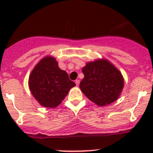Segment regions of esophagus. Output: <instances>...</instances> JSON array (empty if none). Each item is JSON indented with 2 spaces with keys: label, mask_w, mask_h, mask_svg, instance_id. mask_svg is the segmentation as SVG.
<instances>
[{
  "label": "esophagus",
  "mask_w": 153,
  "mask_h": 153,
  "mask_svg": "<svg viewBox=\"0 0 153 153\" xmlns=\"http://www.w3.org/2000/svg\"><path fill=\"white\" fill-rule=\"evenodd\" d=\"M75 84H76L77 86L79 85V84H80V81H79V80H78V79L75 80Z\"/></svg>",
  "instance_id": "obj_1"
}]
</instances>
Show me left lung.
<instances>
[{
	"instance_id": "8db88e82",
	"label": "left lung",
	"mask_w": 153,
	"mask_h": 153,
	"mask_svg": "<svg viewBox=\"0 0 153 153\" xmlns=\"http://www.w3.org/2000/svg\"><path fill=\"white\" fill-rule=\"evenodd\" d=\"M82 72L84 78L80 83V88L91 101L104 106L119 98L124 78L121 72L107 60L87 63Z\"/></svg>"
}]
</instances>
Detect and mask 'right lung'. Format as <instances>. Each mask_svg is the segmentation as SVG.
I'll return each instance as SVG.
<instances>
[{"mask_svg":"<svg viewBox=\"0 0 153 153\" xmlns=\"http://www.w3.org/2000/svg\"><path fill=\"white\" fill-rule=\"evenodd\" d=\"M75 86L67 72L60 69L55 58L51 56L41 59L29 78L31 93L44 107L58 106Z\"/></svg>","mask_w":153,"mask_h":153,"instance_id":"add662e5","label":"right lung"}]
</instances>
